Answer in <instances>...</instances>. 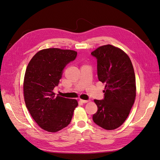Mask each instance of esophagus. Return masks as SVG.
I'll use <instances>...</instances> for the list:
<instances>
[{"mask_svg": "<svg viewBox=\"0 0 160 160\" xmlns=\"http://www.w3.org/2000/svg\"><path fill=\"white\" fill-rule=\"evenodd\" d=\"M80 101L81 103H88V102H89V100H83V99H80Z\"/></svg>", "mask_w": 160, "mask_h": 160, "instance_id": "esophagus-1", "label": "esophagus"}]
</instances>
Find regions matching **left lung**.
<instances>
[{
  "instance_id": "obj_1",
  "label": "left lung",
  "mask_w": 160,
  "mask_h": 160,
  "mask_svg": "<svg viewBox=\"0 0 160 160\" xmlns=\"http://www.w3.org/2000/svg\"><path fill=\"white\" fill-rule=\"evenodd\" d=\"M91 55L98 59V79L105 83L104 99L94 100L98 110L93 120L106 130L117 129L128 117L136 96L132 62L127 53L111 45L97 48Z\"/></svg>"
}]
</instances>
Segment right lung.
Listing matches in <instances>:
<instances>
[{
	"instance_id": "obj_1",
	"label": "right lung",
	"mask_w": 160,
	"mask_h": 160,
	"mask_svg": "<svg viewBox=\"0 0 160 160\" xmlns=\"http://www.w3.org/2000/svg\"><path fill=\"white\" fill-rule=\"evenodd\" d=\"M77 51L49 48L37 52L28 62L23 82L26 107L41 129L57 132L68 125L78 102L55 95L64 67L77 57Z\"/></svg>"
}]
</instances>
